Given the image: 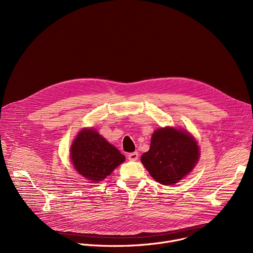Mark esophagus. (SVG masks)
<instances>
[{
    "instance_id": "34e87169",
    "label": "esophagus",
    "mask_w": 253,
    "mask_h": 253,
    "mask_svg": "<svg viewBox=\"0 0 253 253\" xmlns=\"http://www.w3.org/2000/svg\"><path fill=\"white\" fill-rule=\"evenodd\" d=\"M138 157H139L138 152H132L128 155V159L131 160V161H136L138 159Z\"/></svg>"
}]
</instances>
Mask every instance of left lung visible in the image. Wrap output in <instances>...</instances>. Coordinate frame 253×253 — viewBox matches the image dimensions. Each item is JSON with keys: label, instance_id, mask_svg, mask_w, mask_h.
I'll list each match as a JSON object with an SVG mask.
<instances>
[{"label": "left lung", "instance_id": "obj_1", "mask_svg": "<svg viewBox=\"0 0 253 253\" xmlns=\"http://www.w3.org/2000/svg\"><path fill=\"white\" fill-rule=\"evenodd\" d=\"M199 155L197 142L191 134L165 127L153 133L150 149L141 156V162L157 182L173 185L192 171Z\"/></svg>", "mask_w": 253, "mask_h": 253}]
</instances>
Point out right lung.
<instances>
[{"label":"right lung","instance_id":"right-lung-1","mask_svg":"<svg viewBox=\"0 0 253 253\" xmlns=\"http://www.w3.org/2000/svg\"><path fill=\"white\" fill-rule=\"evenodd\" d=\"M75 169L92 183L99 182L125 161V156L93 128L82 129L70 150Z\"/></svg>","mask_w":253,"mask_h":253}]
</instances>
